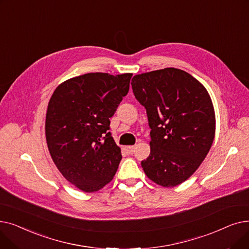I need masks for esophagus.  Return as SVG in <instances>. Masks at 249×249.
I'll use <instances>...</instances> for the list:
<instances>
[{"label":"esophagus","instance_id":"esophagus-1","mask_svg":"<svg viewBox=\"0 0 249 249\" xmlns=\"http://www.w3.org/2000/svg\"><path fill=\"white\" fill-rule=\"evenodd\" d=\"M134 149L135 147L132 146V145H129V146H124V150L127 154H132L134 152Z\"/></svg>","mask_w":249,"mask_h":249}]
</instances>
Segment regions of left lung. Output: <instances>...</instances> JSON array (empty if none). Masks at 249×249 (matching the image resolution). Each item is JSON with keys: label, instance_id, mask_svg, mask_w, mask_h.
I'll use <instances>...</instances> for the list:
<instances>
[{"label": "left lung", "instance_id": "obj_1", "mask_svg": "<svg viewBox=\"0 0 249 249\" xmlns=\"http://www.w3.org/2000/svg\"><path fill=\"white\" fill-rule=\"evenodd\" d=\"M131 85L151 129L150 154L141 166L155 184L176 187L197 171L212 146L216 120L210 95L175 68L136 74Z\"/></svg>", "mask_w": 249, "mask_h": 249}]
</instances>
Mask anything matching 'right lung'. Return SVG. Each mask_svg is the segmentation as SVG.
Here are the masks:
<instances>
[{"label": "right lung", "instance_id": "right-lung-1", "mask_svg": "<svg viewBox=\"0 0 249 249\" xmlns=\"http://www.w3.org/2000/svg\"><path fill=\"white\" fill-rule=\"evenodd\" d=\"M131 76L86 73L61 83L49 100L45 136L51 159L71 184L86 193L109 184L122 160L108 130Z\"/></svg>", "mask_w": 249, "mask_h": 249}]
</instances>
